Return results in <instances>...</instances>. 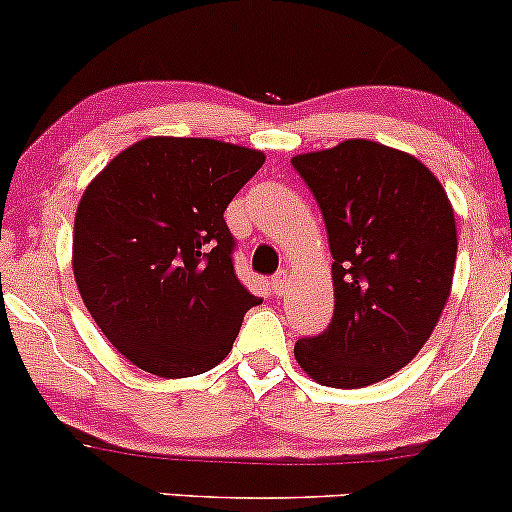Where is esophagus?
<instances>
[{
	"mask_svg": "<svg viewBox=\"0 0 512 512\" xmlns=\"http://www.w3.org/2000/svg\"><path fill=\"white\" fill-rule=\"evenodd\" d=\"M286 286H289V272H286V269H281V272L274 274V279H272V291L276 293V296H284Z\"/></svg>",
	"mask_w": 512,
	"mask_h": 512,
	"instance_id": "esophagus-1",
	"label": "esophagus"
}]
</instances>
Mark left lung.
<instances>
[{"label":"left lung","mask_w":512,"mask_h":512,"mask_svg":"<svg viewBox=\"0 0 512 512\" xmlns=\"http://www.w3.org/2000/svg\"><path fill=\"white\" fill-rule=\"evenodd\" d=\"M317 199L332 250L334 315L293 346L315 383L356 390L421 351L450 298L455 211L419 158L346 139L291 158Z\"/></svg>","instance_id":"1"}]
</instances>
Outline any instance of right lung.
I'll return each instance as SVG.
<instances>
[{"label": "right lung", "mask_w": 512, "mask_h": 512, "mask_svg": "<svg viewBox=\"0 0 512 512\" xmlns=\"http://www.w3.org/2000/svg\"><path fill=\"white\" fill-rule=\"evenodd\" d=\"M262 163V151L216 139L146 137L86 187L74 279L108 342L137 368L190 378L231 354L262 298L233 272L223 211Z\"/></svg>", "instance_id": "right-lung-1"}]
</instances>
